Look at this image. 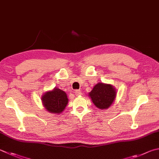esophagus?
<instances>
[{
    "label": "esophagus",
    "mask_w": 159,
    "mask_h": 159,
    "mask_svg": "<svg viewBox=\"0 0 159 159\" xmlns=\"http://www.w3.org/2000/svg\"><path fill=\"white\" fill-rule=\"evenodd\" d=\"M74 93L76 94V96H80V95H81V92H80V90H79V89H76V90H75Z\"/></svg>",
    "instance_id": "34e87169"
}]
</instances>
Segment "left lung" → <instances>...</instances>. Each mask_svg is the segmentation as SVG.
<instances>
[{"mask_svg":"<svg viewBox=\"0 0 159 159\" xmlns=\"http://www.w3.org/2000/svg\"><path fill=\"white\" fill-rule=\"evenodd\" d=\"M89 96L98 108L106 109L113 103L116 91L111 85L99 83L89 92Z\"/></svg>","mask_w":159,"mask_h":159,"instance_id":"left-lung-1","label":"left lung"}]
</instances>
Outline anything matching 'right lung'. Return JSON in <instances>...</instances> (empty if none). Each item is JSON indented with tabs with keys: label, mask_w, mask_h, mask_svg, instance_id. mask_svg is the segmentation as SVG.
<instances>
[{
	"label": "right lung",
	"mask_w": 159,
	"mask_h": 159,
	"mask_svg": "<svg viewBox=\"0 0 159 159\" xmlns=\"http://www.w3.org/2000/svg\"><path fill=\"white\" fill-rule=\"evenodd\" d=\"M42 99L46 109L52 113L59 114L62 112L68 103L67 94L59 88L46 92Z\"/></svg>",
	"instance_id": "add662e5"
}]
</instances>
